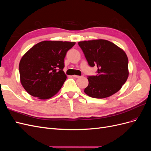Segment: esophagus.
Masks as SVG:
<instances>
[{
    "label": "esophagus",
    "instance_id": "34e87169",
    "mask_svg": "<svg viewBox=\"0 0 151 151\" xmlns=\"http://www.w3.org/2000/svg\"><path fill=\"white\" fill-rule=\"evenodd\" d=\"M73 77H75V78H80V77H81V76H77V75H74V76H73Z\"/></svg>",
    "mask_w": 151,
    "mask_h": 151
}]
</instances>
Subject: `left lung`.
Returning <instances> with one entry per match:
<instances>
[{
    "label": "left lung",
    "mask_w": 151,
    "mask_h": 151,
    "mask_svg": "<svg viewBox=\"0 0 151 151\" xmlns=\"http://www.w3.org/2000/svg\"><path fill=\"white\" fill-rule=\"evenodd\" d=\"M88 64L98 67L97 75L88 76L89 84L84 93L102 99L118 92L129 77V60L125 52L115 44L105 40L78 43Z\"/></svg>",
    "instance_id": "8db88e82"
}]
</instances>
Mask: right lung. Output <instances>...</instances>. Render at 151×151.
Returning <instances> with one entry per match:
<instances>
[{"instance_id":"obj_1","label":"right lung","mask_w":151,"mask_h":151,"mask_svg":"<svg viewBox=\"0 0 151 151\" xmlns=\"http://www.w3.org/2000/svg\"><path fill=\"white\" fill-rule=\"evenodd\" d=\"M75 42L43 41L30 48L21 58L20 81L32 96L47 99L56 94L67 76L63 68L64 58Z\"/></svg>"}]
</instances>
